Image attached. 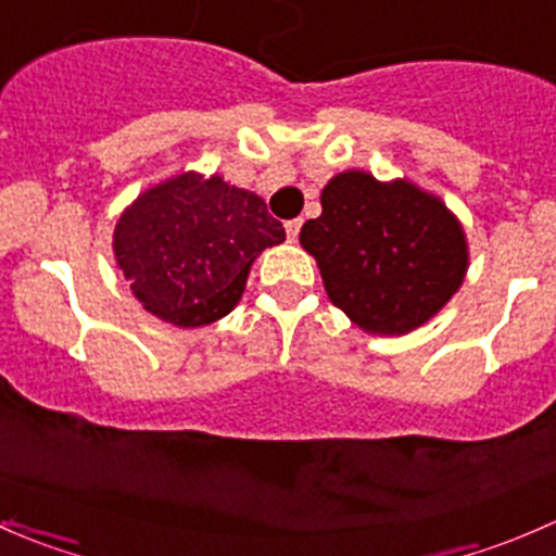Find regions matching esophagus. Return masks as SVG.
<instances>
[{
	"label": "esophagus",
	"instance_id": "34e87169",
	"mask_svg": "<svg viewBox=\"0 0 556 556\" xmlns=\"http://www.w3.org/2000/svg\"><path fill=\"white\" fill-rule=\"evenodd\" d=\"M285 233H288V242H295L301 233V220H290L285 223Z\"/></svg>",
	"mask_w": 556,
	"mask_h": 556
}]
</instances>
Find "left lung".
I'll use <instances>...</instances> for the list:
<instances>
[{"label":"left lung","mask_w":556,"mask_h":556,"mask_svg":"<svg viewBox=\"0 0 556 556\" xmlns=\"http://www.w3.org/2000/svg\"><path fill=\"white\" fill-rule=\"evenodd\" d=\"M319 204L323 215L304 223L299 242L317 261L328 299L366 333L422 328L463 285V223L412 179L346 169L328 179Z\"/></svg>","instance_id":"obj_1"}]
</instances>
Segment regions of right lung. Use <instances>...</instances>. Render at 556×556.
Returning a JSON list of instances; mask_svg holds the SVG:
<instances>
[{
  "label": "right lung",
  "mask_w": 556,
  "mask_h": 556,
  "mask_svg": "<svg viewBox=\"0 0 556 556\" xmlns=\"http://www.w3.org/2000/svg\"><path fill=\"white\" fill-rule=\"evenodd\" d=\"M285 242L266 201L220 174L179 172L121 212L112 252L131 293L177 328H201L239 304L263 250Z\"/></svg>",
  "instance_id": "1"
}]
</instances>
